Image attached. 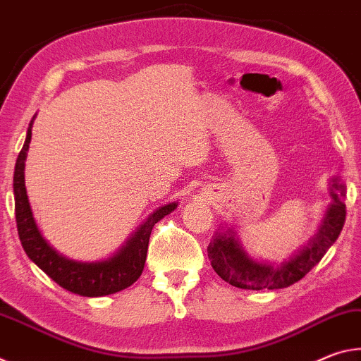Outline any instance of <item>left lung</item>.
<instances>
[{
  "mask_svg": "<svg viewBox=\"0 0 361 361\" xmlns=\"http://www.w3.org/2000/svg\"><path fill=\"white\" fill-rule=\"evenodd\" d=\"M344 195L345 185L339 177H334L331 184L333 202L324 212L318 232L302 250L280 265L254 261L240 245L233 228H219L208 246L212 269L224 281L241 289L261 291V289H281L294 285L322 261L331 245L338 240L345 222V204L342 202Z\"/></svg>",
  "mask_w": 361,
  "mask_h": 361,
  "instance_id": "8db88e82",
  "label": "left lung"
}]
</instances>
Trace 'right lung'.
<instances>
[{
    "mask_svg": "<svg viewBox=\"0 0 361 361\" xmlns=\"http://www.w3.org/2000/svg\"><path fill=\"white\" fill-rule=\"evenodd\" d=\"M32 125L33 121L28 126L27 139L17 157L14 169L16 222L23 251L59 286L80 296H109L131 286L144 270L153 226L173 212L177 208V203L164 204L153 211V214L147 217V221L126 241V245H123L121 250L109 259L97 262H80L63 257L43 238L28 203L23 169H25V158L32 140Z\"/></svg>",
    "mask_w": 361,
    "mask_h": 361,
    "instance_id": "obj_1",
    "label": "right lung"
}]
</instances>
